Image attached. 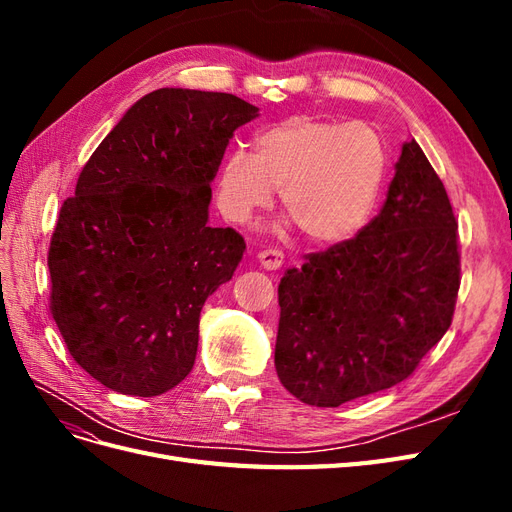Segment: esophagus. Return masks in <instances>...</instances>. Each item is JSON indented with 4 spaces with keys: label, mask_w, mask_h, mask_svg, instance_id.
<instances>
[{
    "label": "esophagus",
    "mask_w": 512,
    "mask_h": 512,
    "mask_svg": "<svg viewBox=\"0 0 512 512\" xmlns=\"http://www.w3.org/2000/svg\"><path fill=\"white\" fill-rule=\"evenodd\" d=\"M258 260L265 269L275 271V269H280L284 265V252L277 250V247H267V250H262L258 254Z\"/></svg>",
    "instance_id": "34e87169"
}]
</instances>
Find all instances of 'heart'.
<instances>
[{
    "label": "heart",
    "instance_id": "1",
    "mask_svg": "<svg viewBox=\"0 0 512 512\" xmlns=\"http://www.w3.org/2000/svg\"><path fill=\"white\" fill-rule=\"evenodd\" d=\"M386 173V147L369 123L290 117L256 136V156L226 153L218 207L247 224L267 209L275 188L301 235L316 245L350 239L369 220Z\"/></svg>",
    "mask_w": 512,
    "mask_h": 512
}]
</instances>
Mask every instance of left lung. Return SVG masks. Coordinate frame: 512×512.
<instances>
[{
    "label": "left lung",
    "mask_w": 512,
    "mask_h": 512,
    "mask_svg": "<svg viewBox=\"0 0 512 512\" xmlns=\"http://www.w3.org/2000/svg\"><path fill=\"white\" fill-rule=\"evenodd\" d=\"M359 235L280 282L275 369L303 404L337 408L399 384L448 331L461 284L457 220L423 149H401Z\"/></svg>",
    "instance_id": "8db88e82"
}]
</instances>
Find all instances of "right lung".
<instances>
[{
    "mask_svg": "<svg viewBox=\"0 0 512 512\" xmlns=\"http://www.w3.org/2000/svg\"><path fill=\"white\" fill-rule=\"evenodd\" d=\"M258 108L232 94L158 89L91 153L49 247L51 314L72 359L123 395L190 374L198 318L245 250L213 228L211 181L232 132Z\"/></svg>",
    "mask_w": 512,
    "mask_h": 512,
    "instance_id": "1",
    "label": "right lung"
}]
</instances>
